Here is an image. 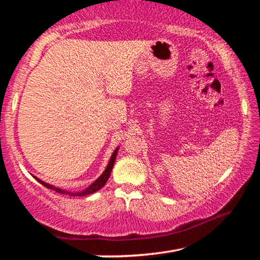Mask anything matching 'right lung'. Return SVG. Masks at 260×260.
I'll return each mask as SVG.
<instances>
[{
    "label": "right lung",
    "mask_w": 260,
    "mask_h": 260,
    "mask_svg": "<svg viewBox=\"0 0 260 260\" xmlns=\"http://www.w3.org/2000/svg\"><path fill=\"white\" fill-rule=\"evenodd\" d=\"M117 153H118V148L116 149V150L113 151L112 156H111V158H110V160H109V164H108V166H107V169H105V171L102 173V175H101V177H100L99 179H96L95 181H94L93 183H91L89 187L86 188L85 190H82V191H80V192H70V191H65V190H63V189L56 188V187H54V186H51V184H49V183H46L45 181H42V180H40V179H38V178H35V177H34V178L37 179L38 181L42 184V186H45V187L49 188V189H52V190H55L56 192L67 193V195H70V196H87V195H90V193H94L95 191L100 190V189L102 188L105 183H107L108 179H109V177H110V174H111V171H112V167H113V165H114V160H116Z\"/></svg>",
    "instance_id": "1"
}]
</instances>
